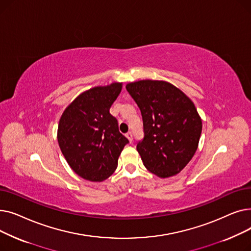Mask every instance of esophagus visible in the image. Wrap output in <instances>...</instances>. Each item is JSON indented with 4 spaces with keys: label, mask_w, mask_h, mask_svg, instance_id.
Masks as SVG:
<instances>
[{
    "label": "esophagus",
    "mask_w": 251,
    "mask_h": 251,
    "mask_svg": "<svg viewBox=\"0 0 251 251\" xmlns=\"http://www.w3.org/2000/svg\"><path fill=\"white\" fill-rule=\"evenodd\" d=\"M126 137L128 138V140L130 141V142H132V140H133V136H132V132H128V133H126Z\"/></svg>",
    "instance_id": "obj_1"
}]
</instances>
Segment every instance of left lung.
I'll list each match as a JSON object with an SVG mask.
<instances>
[{"label":"left lung","mask_w":251,"mask_h":251,"mask_svg":"<svg viewBox=\"0 0 251 251\" xmlns=\"http://www.w3.org/2000/svg\"><path fill=\"white\" fill-rule=\"evenodd\" d=\"M126 89L140 109L144 137L137 151L146 168L160 178L177 175L193 157L202 123L192 100L167 81L139 80Z\"/></svg>","instance_id":"8db88e82"}]
</instances>
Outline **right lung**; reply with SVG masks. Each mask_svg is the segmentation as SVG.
Masks as SVG:
<instances>
[{
	"label": "right lung",
	"mask_w": 251,
	"mask_h": 251,
	"mask_svg": "<svg viewBox=\"0 0 251 251\" xmlns=\"http://www.w3.org/2000/svg\"><path fill=\"white\" fill-rule=\"evenodd\" d=\"M121 90L120 82L90 88L79 95L61 116L59 147L70 168L85 180L100 182L109 178L129 142L110 114Z\"/></svg>",
	"instance_id": "add662e5"
}]
</instances>
